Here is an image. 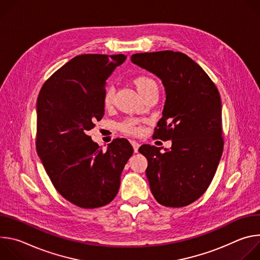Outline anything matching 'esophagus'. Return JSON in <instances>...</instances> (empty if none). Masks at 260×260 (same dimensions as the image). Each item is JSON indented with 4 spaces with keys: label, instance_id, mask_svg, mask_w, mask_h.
Returning <instances> with one entry per match:
<instances>
[{
    "label": "esophagus",
    "instance_id": "esophagus-1",
    "mask_svg": "<svg viewBox=\"0 0 260 260\" xmlns=\"http://www.w3.org/2000/svg\"><path fill=\"white\" fill-rule=\"evenodd\" d=\"M131 143H132V145H133V147H134V151L137 153L138 152V150H139V147H140V144L137 142V141H131Z\"/></svg>",
    "mask_w": 260,
    "mask_h": 260
}]
</instances>
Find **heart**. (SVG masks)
<instances>
[{
  "label": "heart",
  "mask_w": 260,
  "mask_h": 260,
  "mask_svg": "<svg viewBox=\"0 0 260 260\" xmlns=\"http://www.w3.org/2000/svg\"><path fill=\"white\" fill-rule=\"evenodd\" d=\"M133 85L140 93L141 96L145 98L154 91H157V84L154 79L149 76L140 75L132 80ZM114 103V90L112 87H107L103 95V105L105 108H111ZM119 129L127 135H138L141 132L140 121L135 118L124 120L119 124Z\"/></svg>",
  "instance_id": "1"
}]
</instances>
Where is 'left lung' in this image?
<instances>
[{
    "instance_id": "obj_1",
    "label": "left lung",
    "mask_w": 260,
    "mask_h": 260,
    "mask_svg": "<svg viewBox=\"0 0 260 260\" xmlns=\"http://www.w3.org/2000/svg\"><path fill=\"white\" fill-rule=\"evenodd\" d=\"M139 67L153 73L166 89L154 139L172 140L171 149L142 145L146 176L155 200L180 208L200 199L211 184L223 151L221 99L207 73L189 56L171 50L136 53Z\"/></svg>"
}]
</instances>
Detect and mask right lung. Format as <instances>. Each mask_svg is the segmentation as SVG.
Listing matches in <instances>:
<instances>
[{
    "mask_svg": "<svg viewBox=\"0 0 260 260\" xmlns=\"http://www.w3.org/2000/svg\"><path fill=\"white\" fill-rule=\"evenodd\" d=\"M125 58L77 55L46 80L37 100V152L55 189L80 208L114 200L134 152L125 139L114 140L104 152L87 135L104 116L106 80Z\"/></svg>",
    "mask_w": 260,
    "mask_h": 260,
    "instance_id": "obj_1",
    "label": "right lung"
}]
</instances>
